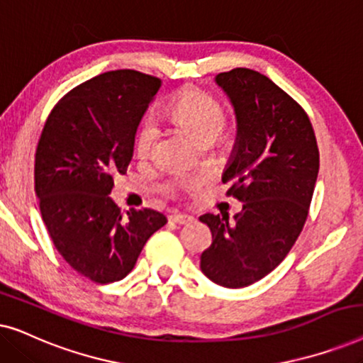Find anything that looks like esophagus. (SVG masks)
<instances>
[{
  "instance_id": "34e87169",
  "label": "esophagus",
  "mask_w": 363,
  "mask_h": 363,
  "mask_svg": "<svg viewBox=\"0 0 363 363\" xmlns=\"http://www.w3.org/2000/svg\"><path fill=\"white\" fill-rule=\"evenodd\" d=\"M170 221L177 223V225H186V223L193 221V216L182 215V213H175V215H170Z\"/></svg>"
}]
</instances>
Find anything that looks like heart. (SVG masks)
Segmentation results:
<instances>
[{
  "mask_svg": "<svg viewBox=\"0 0 363 363\" xmlns=\"http://www.w3.org/2000/svg\"><path fill=\"white\" fill-rule=\"evenodd\" d=\"M168 112L175 118V122L185 127L198 142H215L223 128L226 127L225 108L208 94L193 91V89L183 91L173 97L168 106ZM157 135L158 128L155 122L145 118L135 137V150L138 155L145 157L147 153H150Z\"/></svg>",
  "mask_w": 363,
  "mask_h": 363,
  "instance_id": "obj_1",
  "label": "heart"
}]
</instances>
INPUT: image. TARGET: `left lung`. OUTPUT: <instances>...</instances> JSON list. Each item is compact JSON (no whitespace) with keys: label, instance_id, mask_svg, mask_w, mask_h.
Masks as SVG:
<instances>
[{"label":"left lung","instance_id":"obj_1","mask_svg":"<svg viewBox=\"0 0 363 363\" xmlns=\"http://www.w3.org/2000/svg\"><path fill=\"white\" fill-rule=\"evenodd\" d=\"M215 82L236 116V140L223 172L242 201L230 216L206 215L213 242L200 267L208 279L238 289L281 264L304 228L319 173L314 128L299 104L269 77L238 67Z\"/></svg>","mask_w":363,"mask_h":363}]
</instances>
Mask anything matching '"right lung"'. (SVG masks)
Wrapping results in <instances>:
<instances>
[{"instance_id": "1", "label": "right lung", "mask_w": 363, "mask_h": 363, "mask_svg": "<svg viewBox=\"0 0 363 363\" xmlns=\"http://www.w3.org/2000/svg\"><path fill=\"white\" fill-rule=\"evenodd\" d=\"M160 87V79L130 69L104 72L56 104L39 138L34 191L44 225L67 264L99 284L123 279L167 223L147 208L123 218L108 196Z\"/></svg>"}]
</instances>
